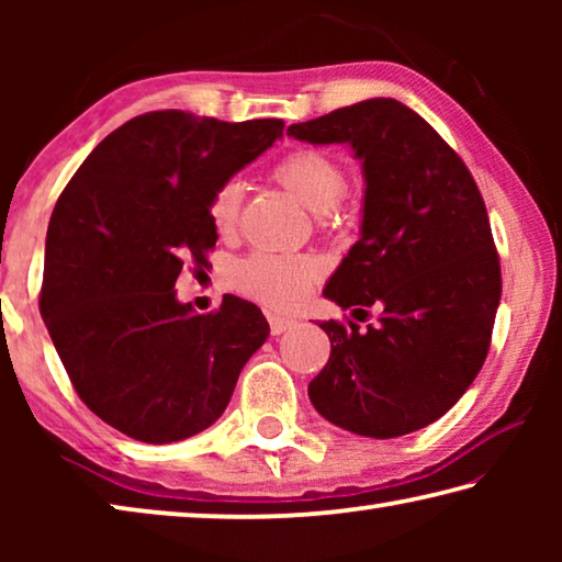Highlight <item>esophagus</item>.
Instances as JSON below:
<instances>
[{
  "mask_svg": "<svg viewBox=\"0 0 562 562\" xmlns=\"http://www.w3.org/2000/svg\"><path fill=\"white\" fill-rule=\"evenodd\" d=\"M292 327H294V319L280 317V315H270V331H272V335H282V331H288Z\"/></svg>",
  "mask_w": 562,
  "mask_h": 562,
  "instance_id": "esophagus-1",
  "label": "esophagus"
}]
</instances>
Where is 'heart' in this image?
<instances>
[{
  "label": "heart",
  "instance_id": "b5f03b06",
  "mask_svg": "<svg viewBox=\"0 0 562 562\" xmlns=\"http://www.w3.org/2000/svg\"><path fill=\"white\" fill-rule=\"evenodd\" d=\"M272 176L290 195L317 215L327 225L337 215L339 203L345 201L349 178L339 160L319 148H297L274 166ZM243 186L227 180L215 190L207 205L211 225L215 233L231 235L240 215ZM319 268L310 258H284V255L258 252L243 260L235 270V282L245 294L258 297L280 310H292L307 297L312 282L317 280Z\"/></svg>",
  "mask_w": 562,
  "mask_h": 562
}]
</instances>
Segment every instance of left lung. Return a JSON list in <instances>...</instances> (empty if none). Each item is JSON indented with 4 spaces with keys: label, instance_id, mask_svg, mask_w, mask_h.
I'll return each instance as SVG.
<instances>
[{
    "label": "left lung",
    "instance_id": "8db88e82",
    "mask_svg": "<svg viewBox=\"0 0 562 562\" xmlns=\"http://www.w3.org/2000/svg\"><path fill=\"white\" fill-rule=\"evenodd\" d=\"M288 136L347 144L364 170L361 235L325 297L376 325L322 322L331 341L310 382L317 412L351 434L396 439L434 424L481 372L501 262L481 190L459 154L396 99L292 123Z\"/></svg>",
    "mask_w": 562,
    "mask_h": 562
}]
</instances>
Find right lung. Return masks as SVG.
<instances>
[{"label":"right lung","instance_id":"add662e5","mask_svg":"<svg viewBox=\"0 0 562 562\" xmlns=\"http://www.w3.org/2000/svg\"><path fill=\"white\" fill-rule=\"evenodd\" d=\"M282 128L150 111L109 133L56 201L42 317L81 402L131 439L183 441L215 424L270 335L260 307L235 294L195 315L176 280L215 247V190Z\"/></svg>","mask_w":562,"mask_h":562}]
</instances>
